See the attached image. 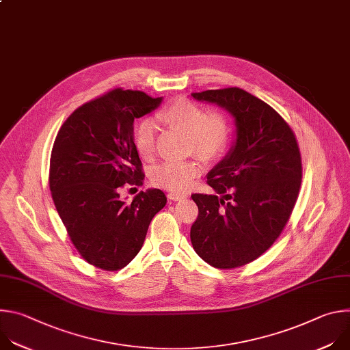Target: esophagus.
<instances>
[{
	"mask_svg": "<svg viewBox=\"0 0 350 350\" xmlns=\"http://www.w3.org/2000/svg\"><path fill=\"white\" fill-rule=\"evenodd\" d=\"M187 196V193H181V192H169L167 193V198L170 199V201H180V199H183V198H185Z\"/></svg>",
	"mask_w": 350,
	"mask_h": 350,
	"instance_id": "obj_1",
	"label": "esophagus"
}]
</instances>
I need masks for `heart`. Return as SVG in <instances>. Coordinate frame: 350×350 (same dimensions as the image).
<instances>
[{"instance_id": "b5f03b06", "label": "heart", "mask_w": 350, "mask_h": 350, "mask_svg": "<svg viewBox=\"0 0 350 350\" xmlns=\"http://www.w3.org/2000/svg\"><path fill=\"white\" fill-rule=\"evenodd\" d=\"M159 124L187 137V155H195L205 162L223 158L231 139V124L227 116L219 111H208L204 105L188 98H177L158 115ZM157 126L151 120H144L134 133V144L139 157L152 161L157 152ZM202 167L196 161L180 163H165L151 174L157 187L173 192H184L201 174Z\"/></svg>"}]
</instances>
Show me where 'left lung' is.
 Masks as SVG:
<instances>
[{
  "label": "left lung",
  "instance_id": "8db88e82",
  "mask_svg": "<svg viewBox=\"0 0 350 350\" xmlns=\"http://www.w3.org/2000/svg\"><path fill=\"white\" fill-rule=\"evenodd\" d=\"M232 113L237 142L208 174L215 195L192 193L198 217L191 226L195 252L230 270L260 258L285 228L302 183V157L284 118L238 87L192 92Z\"/></svg>",
  "mask_w": 350,
  "mask_h": 350
}]
</instances>
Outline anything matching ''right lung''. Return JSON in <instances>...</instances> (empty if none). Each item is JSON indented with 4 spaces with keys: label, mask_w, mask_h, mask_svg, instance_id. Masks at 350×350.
Returning <instances> with one entry per match:
<instances>
[{
    "label": "right lung",
    "mask_w": 350,
    "mask_h": 350,
    "mask_svg": "<svg viewBox=\"0 0 350 350\" xmlns=\"http://www.w3.org/2000/svg\"><path fill=\"white\" fill-rule=\"evenodd\" d=\"M162 98L113 88L79 107L62 124L49 159V189L79 255L105 271L126 267L139 252L149 223L166 205L161 189L120 199L124 185H142L133 123Z\"/></svg>",
    "instance_id": "1"
}]
</instances>
